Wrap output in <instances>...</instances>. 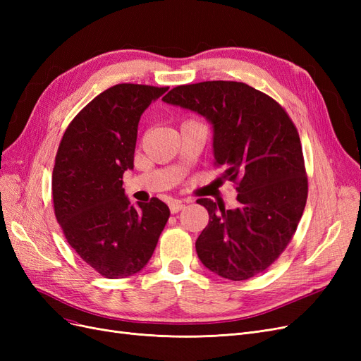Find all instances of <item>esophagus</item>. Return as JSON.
Masks as SVG:
<instances>
[{"instance_id":"esophagus-1","label":"esophagus","mask_w":361,"mask_h":361,"mask_svg":"<svg viewBox=\"0 0 361 361\" xmlns=\"http://www.w3.org/2000/svg\"><path fill=\"white\" fill-rule=\"evenodd\" d=\"M185 207V204L180 202V200H173L171 203H170V212L171 214H178L179 211H182Z\"/></svg>"}]
</instances>
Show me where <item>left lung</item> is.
<instances>
[{"instance_id":"obj_1","label":"left lung","mask_w":361,"mask_h":361,"mask_svg":"<svg viewBox=\"0 0 361 361\" xmlns=\"http://www.w3.org/2000/svg\"><path fill=\"white\" fill-rule=\"evenodd\" d=\"M162 101L211 123L215 162L238 185L235 209L197 200L209 214L195 241L199 259L227 280L259 274L286 248L307 202L297 128L274 99L244 82L179 85Z\"/></svg>"}]
</instances>
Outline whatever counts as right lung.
<instances>
[{"label":"right lung","mask_w":361,"mask_h":361,"mask_svg":"<svg viewBox=\"0 0 361 361\" xmlns=\"http://www.w3.org/2000/svg\"><path fill=\"white\" fill-rule=\"evenodd\" d=\"M169 87L117 84L85 105L64 133L52 171L57 221L71 247L106 279L143 269L170 216L154 197L129 202L123 173L134 169L138 122Z\"/></svg>","instance_id":"1"}]
</instances>
